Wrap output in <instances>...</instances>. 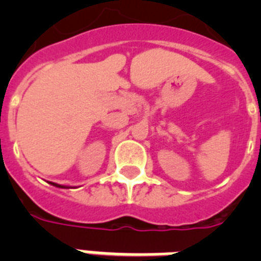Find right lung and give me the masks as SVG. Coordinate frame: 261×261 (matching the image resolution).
Instances as JSON below:
<instances>
[{
    "mask_svg": "<svg viewBox=\"0 0 261 261\" xmlns=\"http://www.w3.org/2000/svg\"><path fill=\"white\" fill-rule=\"evenodd\" d=\"M50 184H53V186H55V187H58V188H67V187L61 186V184H57V182H51V181H50Z\"/></svg>",
    "mask_w": 261,
    "mask_h": 261,
    "instance_id": "right-lung-1",
    "label": "right lung"
}]
</instances>
